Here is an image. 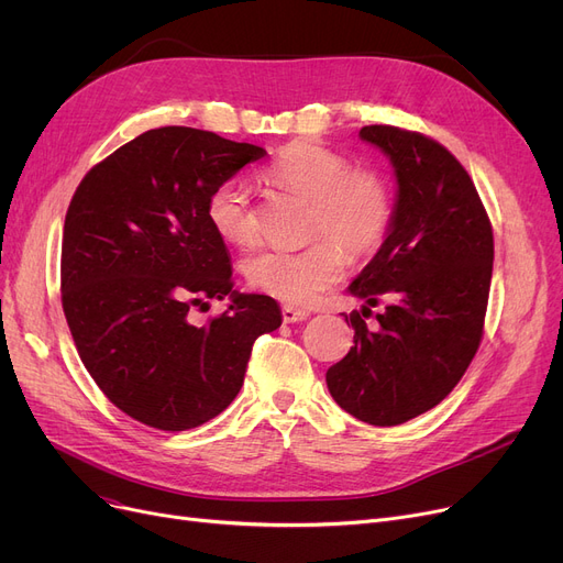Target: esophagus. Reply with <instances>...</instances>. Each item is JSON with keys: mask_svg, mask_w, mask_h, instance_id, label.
<instances>
[{"mask_svg": "<svg viewBox=\"0 0 563 563\" xmlns=\"http://www.w3.org/2000/svg\"><path fill=\"white\" fill-rule=\"evenodd\" d=\"M310 314L308 310L301 308H294V306H283V321L285 323H297V321H306Z\"/></svg>", "mask_w": 563, "mask_h": 563, "instance_id": "esophagus-1", "label": "esophagus"}]
</instances>
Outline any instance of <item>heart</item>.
<instances>
[{
    "instance_id": "1",
    "label": "heart",
    "mask_w": 563,
    "mask_h": 563,
    "mask_svg": "<svg viewBox=\"0 0 563 563\" xmlns=\"http://www.w3.org/2000/svg\"><path fill=\"white\" fill-rule=\"evenodd\" d=\"M266 177L310 200L308 234L319 236L301 251L264 249L244 262L246 280L289 306H308L344 274V252L363 257L376 251L393 217L390 189L372 170H351V162L329 147L297 141L278 153ZM205 217L223 242H257V217L240 180L219 183L205 202Z\"/></svg>"
}]
</instances>
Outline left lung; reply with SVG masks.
<instances>
[{
    "label": "left lung",
    "mask_w": 563,
    "mask_h": 563,
    "mask_svg": "<svg viewBox=\"0 0 563 563\" xmlns=\"http://www.w3.org/2000/svg\"><path fill=\"white\" fill-rule=\"evenodd\" d=\"M358 136L395 168L397 198L378 253L351 280L363 314L383 303L378 329L349 314L356 331L327 372L349 416L395 427L445 399L475 358L493 276V228L459 159L438 141L393 125ZM346 317V314H344Z\"/></svg>",
    "instance_id": "8db88e82"
}]
</instances>
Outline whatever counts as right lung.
<instances>
[{
    "instance_id": "obj_1",
    "label": "right lung",
    "mask_w": 563,
    "mask_h": 563,
    "mask_svg": "<svg viewBox=\"0 0 563 563\" xmlns=\"http://www.w3.org/2000/svg\"><path fill=\"white\" fill-rule=\"evenodd\" d=\"M266 155L194 128L147 130L93 166L64 225L62 303L79 358L107 399L162 431L217 418L242 390L253 342L278 303L232 289L230 255L205 217L210 191ZM231 297L205 328L194 305Z\"/></svg>"
}]
</instances>
